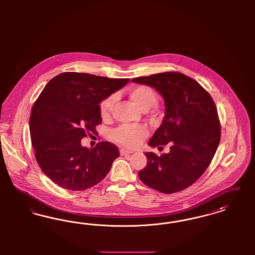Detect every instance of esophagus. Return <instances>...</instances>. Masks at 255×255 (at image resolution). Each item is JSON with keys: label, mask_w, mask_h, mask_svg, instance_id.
<instances>
[{"label": "esophagus", "mask_w": 255, "mask_h": 255, "mask_svg": "<svg viewBox=\"0 0 255 255\" xmlns=\"http://www.w3.org/2000/svg\"><path fill=\"white\" fill-rule=\"evenodd\" d=\"M133 153V151H131V150H127V149H121V155L122 156H126V155H129V154H132Z\"/></svg>", "instance_id": "obj_1"}]
</instances>
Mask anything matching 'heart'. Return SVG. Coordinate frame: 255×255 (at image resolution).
I'll list each match as a JSON object with an SVG mask.
<instances>
[{
	"instance_id": "b5f03b06",
	"label": "heart",
	"mask_w": 255,
	"mask_h": 255,
	"mask_svg": "<svg viewBox=\"0 0 255 255\" xmlns=\"http://www.w3.org/2000/svg\"><path fill=\"white\" fill-rule=\"evenodd\" d=\"M129 97L133 103L142 111L155 107L158 104V96L155 89L148 85H136L129 90ZM117 97L112 95L103 99L99 104V112L102 119L109 118ZM148 130L144 126L122 125L112 132V138L125 147L133 148L138 145L148 136Z\"/></svg>"
}]
</instances>
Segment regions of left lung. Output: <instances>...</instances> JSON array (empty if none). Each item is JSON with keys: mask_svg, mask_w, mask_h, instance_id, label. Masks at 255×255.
Segmentation results:
<instances>
[{"mask_svg": "<svg viewBox=\"0 0 255 255\" xmlns=\"http://www.w3.org/2000/svg\"><path fill=\"white\" fill-rule=\"evenodd\" d=\"M132 81L155 88L165 101L163 122L148 144L171 145L168 154L145 153L147 164L138 177L161 193L182 191L205 173L218 148L221 124L216 105L206 89L183 73L165 72Z\"/></svg>", "mask_w": 255, "mask_h": 255, "instance_id": "left-lung-1", "label": "left lung"}]
</instances>
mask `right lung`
I'll list each match as a JSON object with an SVG mask.
<instances>
[{"label":"right lung","instance_id":"right-lung-1","mask_svg":"<svg viewBox=\"0 0 255 255\" xmlns=\"http://www.w3.org/2000/svg\"><path fill=\"white\" fill-rule=\"evenodd\" d=\"M130 81L67 72L53 77L31 109L29 131L37 162L49 179L68 190L81 191L101 182L120 157L117 145L94 148L81 139L102 122L99 103Z\"/></svg>","mask_w":255,"mask_h":255}]
</instances>
